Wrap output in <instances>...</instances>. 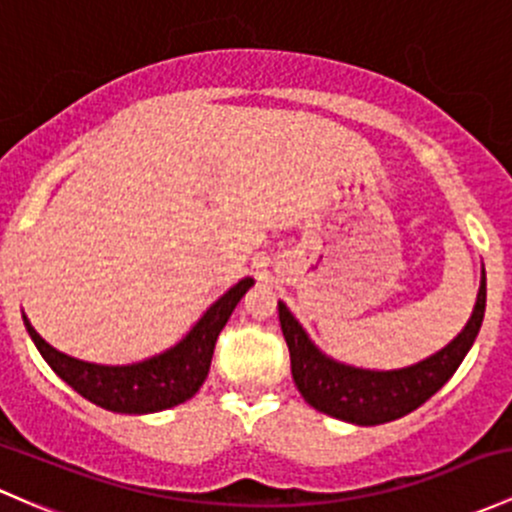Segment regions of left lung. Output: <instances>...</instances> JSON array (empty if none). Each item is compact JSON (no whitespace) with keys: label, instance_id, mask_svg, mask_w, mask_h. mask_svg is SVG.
<instances>
[{"label":"left lung","instance_id":"left-lung-1","mask_svg":"<svg viewBox=\"0 0 512 512\" xmlns=\"http://www.w3.org/2000/svg\"><path fill=\"white\" fill-rule=\"evenodd\" d=\"M277 311L284 341L289 346L292 378L301 397L314 410L360 427H373L417 410L456 373L476 341L486 314V272L481 277L476 306L464 331L439 353L402 370H363L336 363L309 341L287 306L279 304Z\"/></svg>","mask_w":512,"mask_h":512}]
</instances>
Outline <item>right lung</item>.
<instances>
[{
  "mask_svg": "<svg viewBox=\"0 0 512 512\" xmlns=\"http://www.w3.org/2000/svg\"><path fill=\"white\" fill-rule=\"evenodd\" d=\"M250 287V277L240 279L201 316V321L188 331L184 341L176 343L166 353L132 365H95L75 360L48 346L31 328L26 316L24 326L43 360L53 368V373L85 400L110 412L149 414L181 405L201 390L203 380L208 378V368H211L215 341H218L223 326L228 324L242 294Z\"/></svg>",
  "mask_w": 512,
  "mask_h": 512,
  "instance_id": "1",
  "label": "right lung"
}]
</instances>
